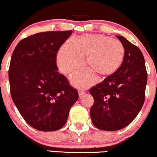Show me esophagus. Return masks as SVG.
I'll list each match as a JSON object with an SVG mask.
<instances>
[{"instance_id": "obj_1", "label": "esophagus", "mask_w": 157, "mask_h": 157, "mask_svg": "<svg viewBox=\"0 0 157 157\" xmlns=\"http://www.w3.org/2000/svg\"><path fill=\"white\" fill-rule=\"evenodd\" d=\"M84 94H85V90H79V96H80V98Z\"/></svg>"}]
</instances>
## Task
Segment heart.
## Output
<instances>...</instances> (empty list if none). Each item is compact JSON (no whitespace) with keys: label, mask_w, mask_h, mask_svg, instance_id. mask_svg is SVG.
<instances>
[{"label":"heart","mask_w":157,"mask_h":157,"mask_svg":"<svg viewBox=\"0 0 157 157\" xmlns=\"http://www.w3.org/2000/svg\"><path fill=\"white\" fill-rule=\"evenodd\" d=\"M124 47L120 40L103 35L85 34L76 41L67 40L59 49L56 64L61 73L69 75L87 64L100 77L114 74L122 64L124 57ZM71 81L75 86L85 88L96 82L94 74L84 70L72 75Z\"/></svg>","instance_id":"1"}]
</instances>
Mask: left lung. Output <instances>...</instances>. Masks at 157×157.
<instances>
[{
	"label": "left lung",
	"instance_id": "left-lung-1",
	"mask_svg": "<svg viewBox=\"0 0 157 157\" xmlns=\"http://www.w3.org/2000/svg\"><path fill=\"white\" fill-rule=\"evenodd\" d=\"M117 37L125 51L122 65L90 89L94 98L91 120L96 128L106 131L121 130L134 120L144 105L147 83L142 52L123 36Z\"/></svg>",
	"mask_w": 157,
	"mask_h": 157
}]
</instances>
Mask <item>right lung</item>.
I'll return each mask as SVG.
<instances>
[{"label": "right lung", "mask_w": 157, "mask_h": 157, "mask_svg": "<svg viewBox=\"0 0 157 157\" xmlns=\"http://www.w3.org/2000/svg\"><path fill=\"white\" fill-rule=\"evenodd\" d=\"M72 33L51 31L30 35L18 43L11 56V98L27 124L40 131L63 128L79 98L56 65L57 52Z\"/></svg>", "instance_id": "1"}]
</instances>
